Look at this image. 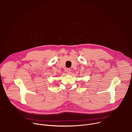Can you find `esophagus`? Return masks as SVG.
I'll return each mask as SVG.
<instances>
[{
    "instance_id": "obj_1",
    "label": "esophagus",
    "mask_w": 132,
    "mask_h": 132,
    "mask_svg": "<svg viewBox=\"0 0 132 132\" xmlns=\"http://www.w3.org/2000/svg\"><path fill=\"white\" fill-rule=\"evenodd\" d=\"M71 70L70 69H67V73H68V74H70L71 73Z\"/></svg>"
}]
</instances>
